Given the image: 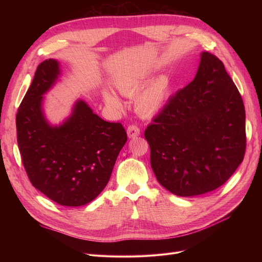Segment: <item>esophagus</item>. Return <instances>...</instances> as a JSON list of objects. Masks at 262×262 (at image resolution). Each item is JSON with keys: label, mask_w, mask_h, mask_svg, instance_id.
Returning a JSON list of instances; mask_svg holds the SVG:
<instances>
[{"label": "esophagus", "mask_w": 262, "mask_h": 262, "mask_svg": "<svg viewBox=\"0 0 262 262\" xmlns=\"http://www.w3.org/2000/svg\"><path fill=\"white\" fill-rule=\"evenodd\" d=\"M126 133H128V137L130 139H133V138H137L140 136V129L138 128L137 125L134 124H131L128 126V129H126Z\"/></svg>", "instance_id": "34e87169"}]
</instances>
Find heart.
Masks as SVG:
<instances>
[{
  "label": "heart",
  "mask_w": 262,
  "mask_h": 262,
  "mask_svg": "<svg viewBox=\"0 0 262 262\" xmlns=\"http://www.w3.org/2000/svg\"><path fill=\"white\" fill-rule=\"evenodd\" d=\"M145 83L146 81L144 78L141 77H120L116 81V87L124 96L131 97L133 95H136ZM169 93L170 83L168 77H157L154 81L147 84L134 97V108L143 117L155 116L165 107L169 97ZM102 96H104V100L109 107L117 110H120L122 108L120 100L112 92L104 91Z\"/></svg>",
  "instance_id": "b5f03b06"
}]
</instances>
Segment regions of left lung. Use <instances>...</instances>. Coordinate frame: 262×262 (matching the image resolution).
Wrapping results in <instances>:
<instances>
[{
    "label": "left lung",
    "instance_id": "obj_1",
    "mask_svg": "<svg viewBox=\"0 0 262 262\" xmlns=\"http://www.w3.org/2000/svg\"><path fill=\"white\" fill-rule=\"evenodd\" d=\"M191 83L178 91L144 137L158 182L178 196L221 187L244 160L245 107L223 62L202 52Z\"/></svg>",
    "mask_w": 262,
    "mask_h": 262
}]
</instances>
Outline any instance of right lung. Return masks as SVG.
Segmentation results:
<instances>
[{
	"instance_id": "right-lung-1",
	"label": "right lung",
	"mask_w": 262,
	"mask_h": 262,
	"mask_svg": "<svg viewBox=\"0 0 262 262\" xmlns=\"http://www.w3.org/2000/svg\"><path fill=\"white\" fill-rule=\"evenodd\" d=\"M60 75L57 60L38 66L16 115L17 143L33 186L58 204L81 207L107 186L128 138L121 123L102 120L83 99L59 125L47 120L43 95Z\"/></svg>"
}]
</instances>
